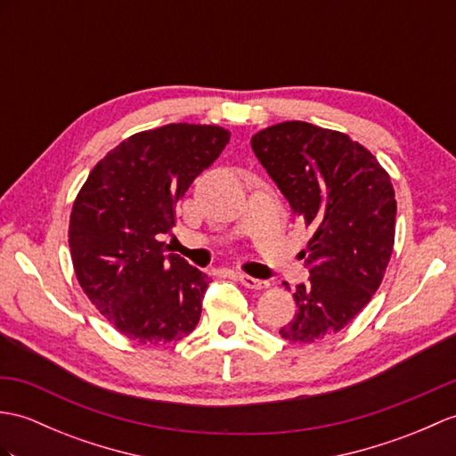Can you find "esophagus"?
<instances>
[{"mask_svg":"<svg viewBox=\"0 0 456 456\" xmlns=\"http://www.w3.org/2000/svg\"><path fill=\"white\" fill-rule=\"evenodd\" d=\"M239 281L245 285V288H248V289H266L268 288V281H264V280H256V278H252V276H247V273H239Z\"/></svg>","mask_w":456,"mask_h":456,"instance_id":"34e87169","label":"esophagus"}]
</instances>
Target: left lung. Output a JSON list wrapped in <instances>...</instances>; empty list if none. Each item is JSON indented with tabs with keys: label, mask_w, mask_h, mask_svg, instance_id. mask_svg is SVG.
Masks as SVG:
<instances>
[{
	"label": "left lung",
	"mask_w": 456,
	"mask_h": 456,
	"mask_svg": "<svg viewBox=\"0 0 456 456\" xmlns=\"http://www.w3.org/2000/svg\"><path fill=\"white\" fill-rule=\"evenodd\" d=\"M250 145L293 214L314 231L301 250L309 281L297 285L299 309L280 334L322 340L352 322L383 281L395 247V188L362 143L309 122L270 126Z\"/></svg>",
	"instance_id": "1"
}]
</instances>
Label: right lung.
Instances as JSON below:
<instances>
[{"label": "right lung", "mask_w": 456, "mask_h": 456, "mask_svg": "<svg viewBox=\"0 0 456 456\" xmlns=\"http://www.w3.org/2000/svg\"><path fill=\"white\" fill-rule=\"evenodd\" d=\"M219 126L167 124L130 135L94 165L73 202L69 250L81 289L116 330L171 344L194 330L209 278L163 237L194 178L225 150Z\"/></svg>", "instance_id": "obj_1"}]
</instances>
